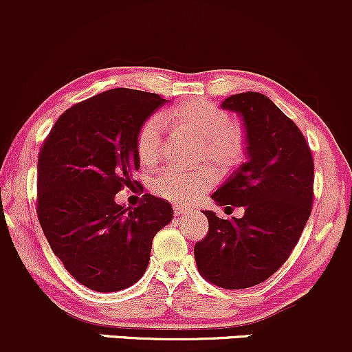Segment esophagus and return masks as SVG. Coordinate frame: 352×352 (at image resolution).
I'll return each instance as SVG.
<instances>
[{"instance_id": "1", "label": "esophagus", "mask_w": 352, "mask_h": 352, "mask_svg": "<svg viewBox=\"0 0 352 352\" xmlns=\"http://www.w3.org/2000/svg\"><path fill=\"white\" fill-rule=\"evenodd\" d=\"M187 212V208L182 207V205H173V213H175V217H180L184 215V213Z\"/></svg>"}]
</instances>
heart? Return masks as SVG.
I'll list each match as a JSON object with an SVG mask.
<instances>
[{
  "label": "heart",
  "mask_w": 352,
  "mask_h": 352,
  "mask_svg": "<svg viewBox=\"0 0 352 352\" xmlns=\"http://www.w3.org/2000/svg\"><path fill=\"white\" fill-rule=\"evenodd\" d=\"M164 119L179 131L200 137V145L197 148L199 159H210L221 170H232L243 160L246 152L243 129L213 102L192 100L167 111ZM162 132L164 120L159 114L151 116L140 125L135 137V148L144 165L157 164L162 157ZM215 180V172L207 165L190 170L165 168L153 177L151 190L153 195L172 204L188 205L207 192Z\"/></svg>",
  "instance_id": "obj_1"
}]
</instances>
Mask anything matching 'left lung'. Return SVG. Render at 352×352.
<instances>
[{"instance_id": "obj_1", "label": "left lung", "mask_w": 352, "mask_h": 352, "mask_svg": "<svg viewBox=\"0 0 352 352\" xmlns=\"http://www.w3.org/2000/svg\"><path fill=\"white\" fill-rule=\"evenodd\" d=\"M221 107L246 129V162L212 195L220 207H243L241 218L205 212L208 233L195 243L197 268L225 289L260 285L292 254L311 215L314 162L302 132L260 92H241Z\"/></svg>"}]
</instances>
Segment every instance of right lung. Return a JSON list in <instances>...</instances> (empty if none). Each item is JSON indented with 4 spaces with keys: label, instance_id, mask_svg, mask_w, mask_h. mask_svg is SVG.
Masks as SVG:
<instances>
[{
    "label": "right lung",
    "instance_id": "1",
    "mask_svg": "<svg viewBox=\"0 0 352 352\" xmlns=\"http://www.w3.org/2000/svg\"><path fill=\"white\" fill-rule=\"evenodd\" d=\"M165 102L135 89L100 92L60 114L39 148V225L64 268L89 289L112 293L139 281L153 236L170 223L172 205L151 193L134 208L114 200L140 185L132 179L140 167L137 132Z\"/></svg>",
    "mask_w": 352,
    "mask_h": 352
}]
</instances>
